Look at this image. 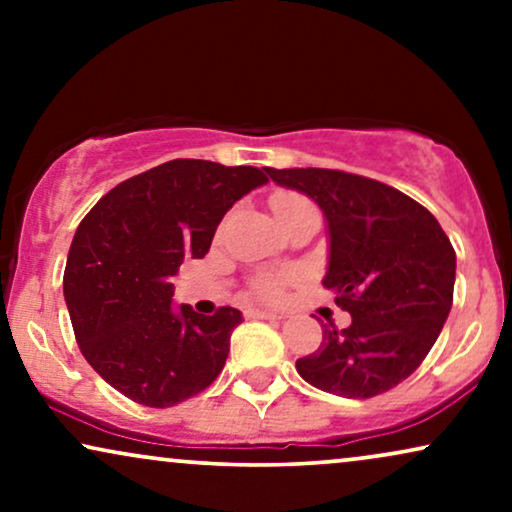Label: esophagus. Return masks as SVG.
Segmentation results:
<instances>
[{"mask_svg": "<svg viewBox=\"0 0 512 512\" xmlns=\"http://www.w3.org/2000/svg\"><path fill=\"white\" fill-rule=\"evenodd\" d=\"M248 317H252V320H281L279 313H269V310L262 308H250Z\"/></svg>", "mask_w": 512, "mask_h": 512, "instance_id": "obj_1", "label": "esophagus"}]
</instances>
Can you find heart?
Returning a JSON list of instances; mask_svg holds the SVG:
<instances>
[{
	"mask_svg": "<svg viewBox=\"0 0 512 512\" xmlns=\"http://www.w3.org/2000/svg\"><path fill=\"white\" fill-rule=\"evenodd\" d=\"M308 207V202H305L303 197L293 195V192H279V195L272 197V209H274V216L276 221H284L289 219L293 211ZM281 291V281L279 279H264L260 281V293L267 298H276Z\"/></svg>",
	"mask_w": 512,
	"mask_h": 512,
	"instance_id": "heart-1",
	"label": "heart"
}]
</instances>
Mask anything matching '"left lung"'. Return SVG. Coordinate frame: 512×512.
<instances>
[{"instance_id": "8db88e82", "label": "left lung", "mask_w": 512, "mask_h": 512, "mask_svg": "<svg viewBox=\"0 0 512 512\" xmlns=\"http://www.w3.org/2000/svg\"><path fill=\"white\" fill-rule=\"evenodd\" d=\"M276 185L303 192L327 221L322 286L351 325H322L315 354L296 370L317 390L375 397L409 378L436 344L452 308L455 250L431 211L361 175L327 168H264Z\"/></svg>"}]
</instances>
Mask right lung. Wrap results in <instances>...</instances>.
<instances>
[{
  "label": "right lung",
  "mask_w": 512,
  "mask_h": 512,
  "mask_svg": "<svg viewBox=\"0 0 512 512\" xmlns=\"http://www.w3.org/2000/svg\"><path fill=\"white\" fill-rule=\"evenodd\" d=\"M264 182L260 168L178 158L120 182L79 223L64 301L81 354L117 392L163 409L214 383L243 313L175 305L170 281L182 260L207 255L223 214Z\"/></svg>",
  "instance_id": "add662e5"
}]
</instances>
